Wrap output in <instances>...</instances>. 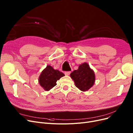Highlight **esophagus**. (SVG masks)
Segmentation results:
<instances>
[{
	"mask_svg": "<svg viewBox=\"0 0 133 133\" xmlns=\"http://www.w3.org/2000/svg\"><path fill=\"white\" fill-rule=\"evenodd\" d=\"M71 72V71H66V72H65V75H68L70 74Z\"/></svg>",
	"mask_w": 133,
	"mask_h": 133,
	"instance_id": "34e87169",
	"label": "esophagus"
}]
</instances>
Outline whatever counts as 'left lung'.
<instances>
[{
	"instance_id": "1",
	"label": "left lung",
	"mask_w": 133,
	"mask_h": 133,
	"mask_svg": "<svg viewBox=\"0 0 133 133\" xmlns=\"http://www.w3.org/2000/svg\"><path fill=\"white\" fill-rule=\"evenodd\" d=\"M70 76L76 87L83 92L93 86L95 79L94 72L86 62L80 65L78 69L71 73Z\"/></svg>"
}]
</instances>
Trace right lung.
Listing matches in <instances>:
<instances>
[{"instance_id":"right-lung-1","label":"right lung","mask_w":133,"mask_h":133,"mask_svg":"<svg viewBox=\"0 0 133 133\" xmlns=\"http://www.w3.org/2000/svg\"><path fill=\"white\" fill-rule=\"evenodd\" d=\"M65 74L48 65L41 73L39 78L40 86L45 90H49L57 85V81Z\"/></svg>"}]
</instances>
